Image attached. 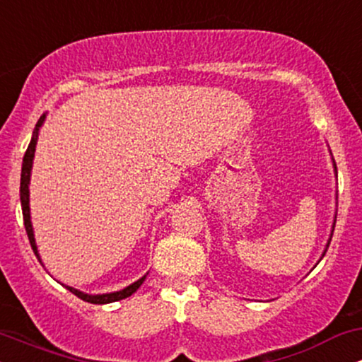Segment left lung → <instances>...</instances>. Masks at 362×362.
I'll return each instance as SVG.
<instances>
[{
	"mask_svg": "<svg viewBox=\"0 0 362 362\" xmlns=\"http://www.w3.org/2000/svg\"><path fill=\"white\" fill-rule=\"evenodd\" d=\"M332 155V153H330ZM332 163H334V172H335V175H337V167H335V160L334 158H332ZM335 219H337V213H335V216H334V224H332V231H330V238H328V242H327V245H325V250H323V253H322V257H320V260L323 259V255H325V252H327V248H328V245H330V240H332V235H334V228H335ZM318 260V262H320Z\"/></svg>",
	"mask_w": 362,
	"mask_h": 362,
	"instance_id": "8db88e82",
	"label": "left lung"
}]
</instances>
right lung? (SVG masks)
I'll list each match as a JSON object with an SVG mask.
<instances>
[{
	"instance_id": "1",
	"label": "right lung",
	"mask_w": 362,
	"mask_h": 362,
	"mask_svg": "<svg viewBox=\"0 0 362 362\" xmlns=\"http://www.w3.org/2000/svg\"><path fill=\"white\" fill-rule=\"evenodd\" d=\"M45 115H47V114L40 115L39 122L35 124V129H34V134H32L30 144H28L27 151H25L23 163H22V177H20V202H22V213H23L25 230H27L28 240H30L32 250H34L35 257H37V259H39L40 264H42V259H40L39 248H37L35 235H34V226H32V219H30V190H28V185H30L32 165H34L37 139H39V131H40V127H42V124H44V120H45ZM146 276H148V274H144V276L141 277V279H138L136 282H132V284L126 286V288H124V289L114 291V293H105V294H88V293H83V291H80V289H74V288H71V286H66V284H62V286H64V288L68 289V291H71L74 296H78L83 301L93 303V305H107V303H114V301L124 300V298H129V296H131V294H134L136 291L141 288V284H143L144 279H146Z\"/></svg>"
}]
</instances>
